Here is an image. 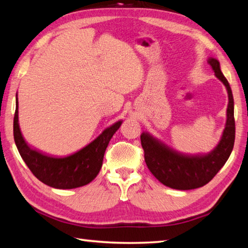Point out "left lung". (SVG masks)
Returning a JSON list of instances; mask_svg holds the SVG:
<instances>
[{
  "label": "left lung",
  "mask_w": 248,
  "mask_h": 248,
  "mask_svg": "<svg viewBox=\"0 0 248 248\" xmlns=\"http://www.w3.org/2000/svg\"><path fill=\"white\" fill-rule=\"evenodd\" d=\"M208 64L223 82L228 93L227 120L218 145L205 155H188L171 149L147 132L140 135L145 162L157 180L175 189H193L205 186L214 178L230 156L235 138L234 103L229 83L220 71L219 62L210 57Z\"/></svg>",
  "instance_id": "left-lung-1"
}]
</instances>
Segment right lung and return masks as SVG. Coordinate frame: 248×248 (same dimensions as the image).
I'll list each match as a JSON object with an SVG mask.
<instances>
[{
  "label": "right lung",
  "instance_id": "1",
  "mask_svg": "<svg viewBox=\"0 0 248 248\" xmlns=\"http://www.w3.org/2000/svg\"><path fill=\"white\" fill-rule=\"evenodd\" d=\"M123 121L105 129L83 149L65 157H53L31 149L21 134L18 120V99L14 117V139L19 154L33 175L46 186L67 189L86 186L101 170L105 149Z\"/></svg>",
  "mask_w": 248,
  "mask_h": 248
}]
</instances>
